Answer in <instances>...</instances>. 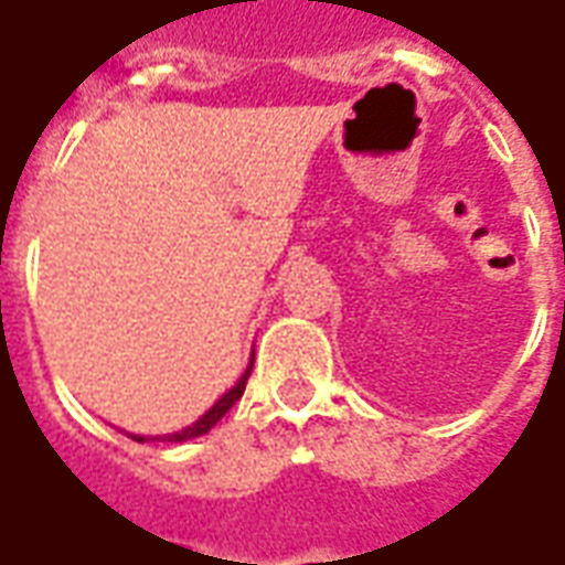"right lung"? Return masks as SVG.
<instances>
[{
	"label": "right lung",
	"mask_w": 565,
	"mask_h": 565,
	"mask_svg": "<svg viewBox=\"0 0 565 565\" xmlns=\"http://www.w3.org/2000/svg\"><path fill=\"white\" fill-rule=\"evenodd\" d=\"M250 369H254V363H247L245 375H242V379L235 381V387H230V391L223 393L221 399H217V403L211 405L209 412H205V415L199 417L196 424L184 426L181 433H172V436H157V438H162V441H186V438L205 436V433H209L211 426L217 424V420H221V417L226 415V412H230V408H233V405L238 403V399H242V393H245L247 379H250ZM132 438H136V441H145V436H132Z\"/></svg>",
	"instance_id": "1"
}]
</instances>
